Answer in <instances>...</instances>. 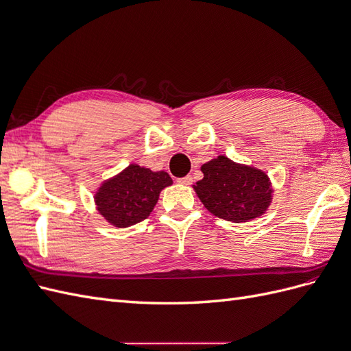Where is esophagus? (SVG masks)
<instances>
[{"instance_id": "esophagus-1", "label": "esophagus", "mask_w": 351, "mask_h": 351, "mask_svg": "<svg viewBox=\"0 0 351 351\" xmlns=\"http://www.w3.org/2000/svg\"><path fill=\"white\" fill-rule=\"evenodd\" d=\"M192 182H193L192 176H186V177H182V178H178V180H177V183H178V184H183V186L192 184Z\"/></svg>"}]
</instances>
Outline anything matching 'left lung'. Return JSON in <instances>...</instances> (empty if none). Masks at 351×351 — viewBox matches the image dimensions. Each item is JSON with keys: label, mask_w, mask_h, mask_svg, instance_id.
<instances>
[{"label": "left lung", "mask_w": 351, "mask_h": 351, "mask_svg": "<svg viewBox=\"0 0 351 351\" xmlns=\"http://www.w3.org/2000/svg\"><path fill=\"white\" fill-rule=\"evenodd\" d=\"M204 178L193 186L204 206L218 218L247 222L265 214L272 184L262 169L237 164L219 155L200 167Z\"/></svg>", "instance_id": "1"}]
</instances>
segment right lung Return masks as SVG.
I'll return each instance as SVG.
<instances>
[{
  "label": "right lung",
  "instance_id": "right-lung-1",
  "mask_svg": "<svg viewBox=\"0 0 351 351\" xmlns=\"http://www.w3.org/2000/svg\"><path fill=\"white\" fill-rule=\"evenodd\" d=\"M171 184L168 173L130 164L101 184L95 205L111 226L125 228L149 217L161 190Z\"/></svg>",
  "mask_w": 351,
  "mask_h": 351
}]
</instances>
